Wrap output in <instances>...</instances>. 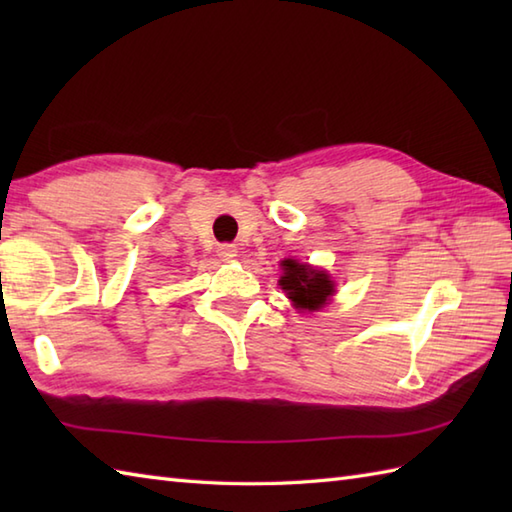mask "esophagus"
<instances>
[{
    "label": "esophagus",
    "instance_id": "obj_1",
    "mask_svg": "<svg viewBox=\"0 0 512 512\" xmlns=\"http://www.w3.org/2000/svg\"><path fill=\"white\" fill-rule=\"evenodd\" d=\"M217 255H220V259H224V262H233V259L237 257V246L235 244H220L217 246Z\"/></svg>",
    "mask_w": 512,
    "mask_h": 512
}]
</instances>
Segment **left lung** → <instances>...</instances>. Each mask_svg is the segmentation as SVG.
I'll list each match as a JSON object with an SVG mask.
<instances>
[{
  "mask_svg": "<svg viewBox=\"0 0 512 512\" xmlns=\"http://www.w3.org/2000/svg\"><path fill=\"white\" fill-rule=\"evenodd\" d=\"M281 270L284 275L279 279V286L297 310H321L336 292L328 270L299 264L297 259H284Z\"/></svg>",
  "mask_w": 512,
  "mask_h": 512,
  "instance_id": "8db88e82",
  "label": "left lung"
}]
</instances>
